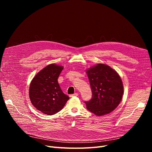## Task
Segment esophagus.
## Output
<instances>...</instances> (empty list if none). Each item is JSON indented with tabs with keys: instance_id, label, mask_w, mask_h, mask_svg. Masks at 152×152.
I'll list each match as a JSON object with an SVG mask.
<instances>
[{
	"instance_id": "esophagus-1",
	"label": "esophagus",
	"mask_w": 152,
	"mask_h": 152,
	"mask_svg": "<svg viewBox=\"0 0 152 152\" xmlns=\"http://www.w3.org/2000/svg\"><path fill=\"white\" fill-rule=\"evenodd\" d=\"M78 96L77 93H74L73 94H71L70 96V97H73V96Z\"/></svg>"
}]
</instances>
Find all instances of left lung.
<instances>
[{
  "label": "left lung",
  "instance_id": "left-lung-1",
  "mask_svg": "<svg viewBox=\"0 0 152 152\" xmlns=\"http://www.w3.org/2000/svg\"><path fill=\"white\" fill-rule=\"evenodd\" d=\"M92 90V98L85 102L87 109L102 116L108 114L120 104L124 87L120 76L113 69L104 64H98L87 72Z\"/></svg>",
  "mask_w": 152,
  "mask_h": 152
}]
</instances>
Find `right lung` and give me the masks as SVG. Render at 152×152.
<instances>
[{
    "label": "right lung",
    "mask_w": 152,
    "mask_h": 152,
    "mask_svg": "<svg viewBox=\"0 0 152 152\" xmlns=\"http://www.w3.org/2000/svg\"><path fill=\"white\" fill-rule=\"evenodd\" d=\"M63 69V66L50 64L40 71L30 83L29 96L31 104L49 115L60 111L69 99L58 82Z\"/></svg>",
    "instance_id": "add662e5"
}]
</instances>
